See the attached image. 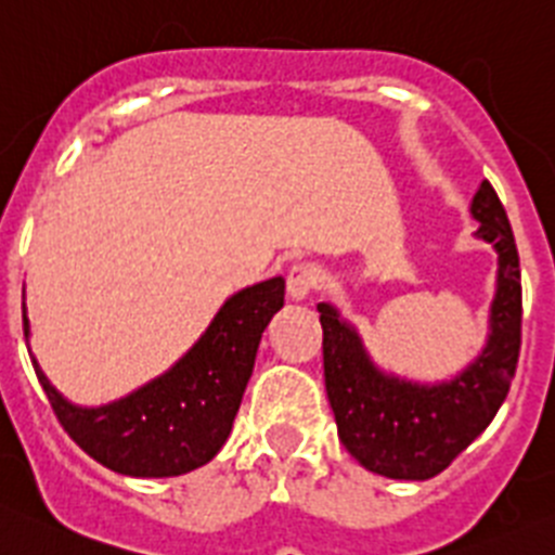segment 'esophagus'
<instances>
[{
  "label": "esophagus",
  "instance_id": "obj_1",
  "mask_svg": "<svg viewBox=\"0 0 555 555\" xmlns=\"http://www.w3.org/2000/svg\"><path fill=\"white\" fill-rule=\"evenodd\" d=\"M323 284V271L314 262H298L287 273V295L293 301H304Z\"/></svg>",
  "mask_w": 555,
  "mask_h": 555
}]
</instances>
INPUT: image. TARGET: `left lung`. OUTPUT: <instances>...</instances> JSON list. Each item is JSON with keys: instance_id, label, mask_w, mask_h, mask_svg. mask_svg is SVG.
I'll list each match as a JSON object with an SVG mask.
<instances>
[{"instance_id": "obj_1", "label": "left lung", "mask_w": 555, "mask_h": 555, "mask_svg": "<svg viewBox=\"0 0 555 555\" xmlns=\"http://www.w3.org/2000/svg\"><path fill=\"white\" fill-rule=\"evenodd\" d=\"M476 235L499 251V293L488 348L452 383L413 386L386 377L366 359L361 339L334 307L320 304L323 370L339 441L364 468L388 479H433L452 465L506 400L520 356V257L509 219L485 180L470 205Z\"/></svg>"}]
</instances>
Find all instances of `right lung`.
Returning <instances> with one entry per match:
<instances>
[{"label": "right lung", "mask_w": 555, "mask_h": 555, "mask_svg": "<svg viewBox=\"0 0 555 555\" xmlns=\"http://www.w3.org/2000/svg\"><path fill=\"white\" fill-rule=\"evenodd\" d=\"M282 307V276L241 289L167 375L103 408L70 405L33 364L56 422L92 460L126 476H180L224 447L262 331Z\"/></svg>", "instance_id": "obj_1"}]
</instances>
